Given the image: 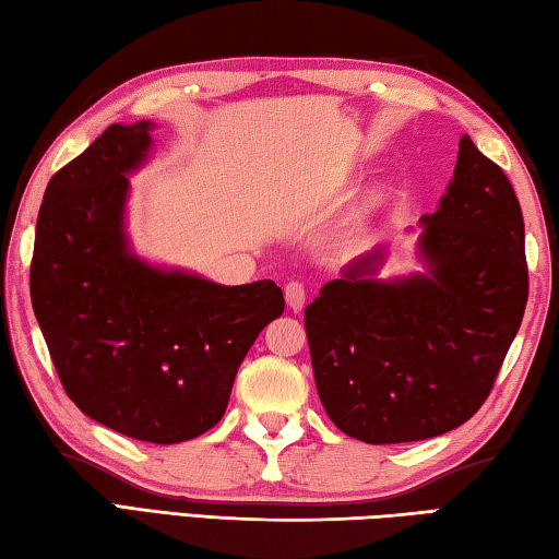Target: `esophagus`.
Masks as SVG:
<instances>
[{"label": "esophagus", "mask_w": 559, "mask_h": 559, "mask_svg": "<svg viewBox=\"0 0 559 559\" xmlns=\"http://www.w3.org/2000/svg\"><path fill=\"white\" fill-rule=\"evenodd\" d=\"M285 299H287V307L292 311L305 309V301H307L305 285H299V282H289V285L285 287Z\"/></svg>", "instance_id": "34e87169"}]
</instances>
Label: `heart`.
Here are the masks:
<instances>
[{
	"instance_id": "b5f03b06",
	"label": "heart",
	"mask_w": 559,
	"mask_h": 559,
	"mask_svg": "<svg viewBox=\"0 0 559 559\" xmlns=\"http://www.w3.org/2000/svg\"><path fill=\"white\" fill-rule=\"evenodd\" d=\"M378 203H380V193L368 195V199L358 205V215H360V218H366V215L373 213V211L378 209Z\"/></svg>"
}]
</instances>
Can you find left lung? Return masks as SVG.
Masks as SVG:
<instances>
[{
  "label": "left lung",
  "instance_id": "obj_1",
  "mask_svg": "<svg viewBox=\"0 0 559 559\" xmlns=\"http://www.w3.org/2000/svg\"><path fill=\"white\" fill-rule=\"evenodd\" d=\"M415 258L419 270L385 280L388 245H378L305 311L321 405L366 444L417 442L464 425L521 329V203L468 134L437 211L419 218Z\"/></svg>",
  "mask_w": 559,
  "mask_h": 559
}]
</instances>
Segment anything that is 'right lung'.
Wrapping results in <instances>:
<instances>
[{
  "mask_svg": "<svg viewBox=\"0 0 559 559\" xmlns=\"http://www.w3.org/2000/svg\"><path fill=\"white\" fill-rule=\"evenodd\" d=\"M152 120L110 124L46 186L32 305L58 378L83 415L124 437L179 444L209 432L260 331L282 317L272 280L218 285L134 252L130 176Z\"/></svg>",
  "mask_w": 559,
  "mask_h": 559,
  "instance_id": "right-lung-1",
  "label": "right lung"
}]
</instances>
